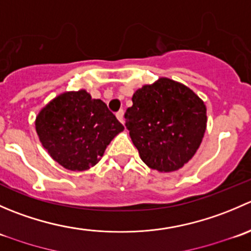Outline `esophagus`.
Listing matches in <instances>:
<instances>
[{
	"label": "esophagus",
	"instance_id": "obj_1",
	"mask_svg": "<svg viewBox=\"0 0 251 251\" xmlns=\"http://www.w3.org/2000/svg\"><path fill=\"white\" fill-rule=\"evenodd\" d=\"M116 118H118V120L120 121L121 124H124V110H119L118 113H116Z\"/></svg>",
	"mask_w": 251,
	"mask_h": 251
}]
</instances>
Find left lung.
<instances>
[{"mask_svg": "<svg viewBox=\"0 0 251 251\" xmlns=\"http://www.w3.org/2000/svg\"><path fill=\"white\" fill-rule=\"evenodd\" d=\"M126 128L146 165L171 173L188 163L206 130V107L187 86L168 77L133 93Z\"/></svg>", "mask_w": 251, "mask_h": 251, "instance_id": "8db88e82", "label": "left lung"}]
</instances>
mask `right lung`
<instances>
[{
	"label": "right lung",
	"mask_w": 251,
	"mask_h": 251,
	"mask_svg": "<svg viewBox=\"0 0 251 251\" xmlns=\"http://www.w3.org/2000/svg\"><path fill=\"white\" fill-rule=\"evenodd\" d=\"M35 126L53 160L72 171L95 166L124 130L107 104L85 90L64 92L50 100L36 116Z\"/></svg>",
	"instance_id": "1"
}]
</instances>
